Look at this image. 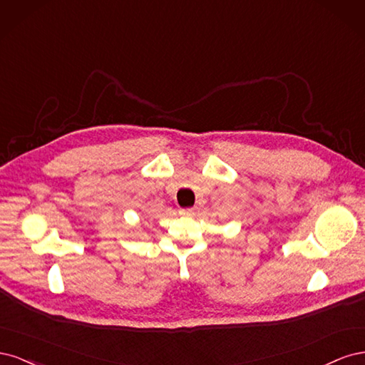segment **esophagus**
Listing matches in <instances>:
<instances>
[{
    "label": "esophagus",
    "instance_id": "obj_1",
    "mask_svg": "<svg viewBox=\"0 0 365 365\" xmlns=\"http://www.w3.org/2000/svg\"><path fill=\"white\" fill-rule=\"evenodd\" d=\"M180 215L185 216V217H193L196 215V210L195 208H182V210H180Z\"/></svg>",
    "mask_w": 365,
    "mask_h": 365
}]
</instances>
